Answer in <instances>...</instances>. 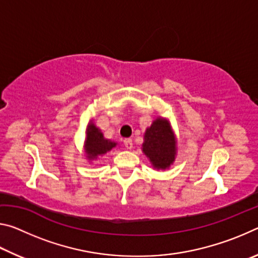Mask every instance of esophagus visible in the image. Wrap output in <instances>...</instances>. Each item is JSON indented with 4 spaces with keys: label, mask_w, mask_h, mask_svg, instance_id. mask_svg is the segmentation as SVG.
Instances as JSON below:
<instances>
[{
    "label": "esophagus",
    "mask_w": 258,
    "mask_h": 258,
    "mask_svg": "<svg viewBox=\"0 0 258 258\" xmlns=\"http://www.w3.org/2000/svg\"><path fill=\"white\" fill-rule=\"evenodd\" d=\"M123 142H124V146H125L126 149H132V148H133L132 139L126 138V139H124V140H123Z\"/></svg>",
    "instance_id": "34e87169"
}]
</instances>
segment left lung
<instances>
[{
	"label": "left lung",
	"mask_w": 258,
	"mask_h": 258,
	"mask_svg": "<svg viewBox=\"0 0 258 258\" xmlns=\"http://www.w3.org/2000/svg\"><path fill=\"white\" fill-rule=\"evenodd\" d=\"M175 150V141L168 121L156 119L146 131L143 152L149 157L154 167L165 169L174 161Z\"/></svg>",
	"instance_id": "left-lung-1"
}]
</instances>
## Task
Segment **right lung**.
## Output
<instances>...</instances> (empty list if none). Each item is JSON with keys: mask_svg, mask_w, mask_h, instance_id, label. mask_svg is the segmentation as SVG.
Listing matches in <instances>:
<instances>
[{"mask_svg": "<svg viewBox=\"0 0 258 258\" xmlns=\"http://www.w3.org/2000/svg\"><path fill=\"white\" fill-rule=\"evenodd\" d=\"M116 147L115 142L109 141L103 138V135L95 125L90 124L87 127V137L85 142V148L87 152V157L90 159L97 158L98 156L103 155Z\"/></svg>", "mask_w": 258, "mask_h": 258, "instance_id": "obj_1", "label": "right lung"}]
</instances>
